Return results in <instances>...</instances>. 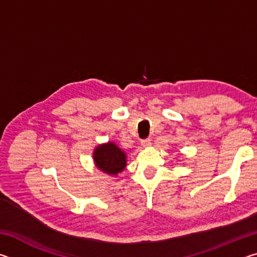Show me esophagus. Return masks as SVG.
Returning <instances> with one entry per match:
<instances>
[{
    "instance_id": "34e87169",
    "label": "esophagus",
    "mask_w": 257,
    "mask_h": 257,
    "mask_svg": "<svg viewBox=\"0 0 257 257\" xmlns=\"http://www.w3.org/2000/svg\"><path fill=\"white\" fill-rule=\"evenodd\" d=\"M141 144H142V146L147 147V146H150V145H151V141H150V139H143Z\"/></svg>"
}]
</instances>
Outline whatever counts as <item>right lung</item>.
Instances as JSON below:
<instances>
[{"instance_id":"add662e5","label":"right lung","mask_w":257,"mask_h":257,"mask_svg":"<svg viewBox=\"0 0 257 257\" xmlns=\"http://www.w3.org/2000/svg\"><path fill=\"white\" fill-rule=\"evenodd\" d=\"M93 159L99 170L111 176H116L127 165L125 153L112 142L98 145L94 150Z\"/></svg>"}]
</instances>
